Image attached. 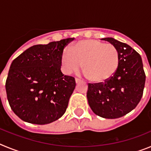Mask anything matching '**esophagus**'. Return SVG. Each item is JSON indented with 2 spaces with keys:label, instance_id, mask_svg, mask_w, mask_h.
<instances>
[{
  "label": "esophagus",
  "instance_id": "34e87169",
  "mask_svg": "<svg viewBox=\"0 0 151 151\" xmlns=\"http://www.w3.org/2000/svg\"><path fill=\"white\" fill-rule=\"evenodd\" d=\"M80 82V79H78V78H76V83H78V82Z\"/></svg>",
  "mask_w": 151,
  "mask_h": 151
}]
</instances>
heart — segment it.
<instances>
[{
    "mask_svg": "<svg viewBox=\"0 0 151 151\" xmlns=\"http://www.w3.org/2000/svg\"><path fill=\"white\" fill-rule=\"evenodd\" d=\"M64 73L69 75L81 67L90 81L107 80L116 71L119 63V51L112 44L94 39L77 41L71 48L63 52L60 58Z\"/></svg>",
    "mask_w": 151,
    "mask_h": 151,
    "instance_id": "1",
    "label": "heart"
}]
</instances>
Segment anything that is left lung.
Masks as SVG:
<instances>
[{"label":"left lung","mask_w":151,"mask_h":151,"mask_svg":"<svg viewBox=\"0 0 151 151\" xmlns=\"http://www.w3.org/2000/svg\"><path fill=\"white\" fill-rule=\"evenodd\" d=\"M101 40L116 47L119 63L116 73L104 82L88 83V101L96 115L106 119L119 118L138 104L146 76L141 56L132 47L113 38Z\"/></svg>","instance_id":"1"}]
</instances>
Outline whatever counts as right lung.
<instances>
[{
	"mask_svg": "<svg viewBox=\"0 0 151 151\" xmlns=\"http://www.w3.org/2000/svg\"><path fill=\"white\" fill-rule=\"evenodd\" d=\"M73 40L34 45L13 60L5 87L12 110L22 120L45 125L65 113L76 84L62 73L60 58Z\"/></svg>",
	"mask_w": 151,
	"mask_h": 151,
	"instance_id": "1",
	"label": "right lung"
}]
</instances>
